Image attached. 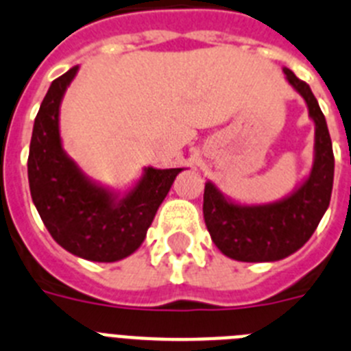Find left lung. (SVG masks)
I'll return each instance as SVG.
<instances>
[{"mask_svg":"<svg viewBox=\"0 0 351 351\" xmlns=\"http://www.w3.org/2000/svg\"><path fill=\"white\" fill-rule=\"evenodd\" d=\"M286 81L306 100L315 121V157L306 178L281 199L245 205L224 196L212 182L205 184L203 217L212 242L237 261H279L297 252L311 239L327 212L334 184V152L319 104L309 84L289 69Z\"/></svg>","mask_w":351,"mask_h":351,"instance_id":"left-lung-1","label":"left lung"}]
</instances>
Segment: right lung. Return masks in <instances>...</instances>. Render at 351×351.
I'll use <instances>...</instances> for the list:
<instances>
[{
    "label": "right lung",
    "mask_w": 351,
    "mask_h": 351,
    "mask_svg": "<svg viewBox=\"0 0 351 351\" xmlns=\"http://www.w3.org/2000/svg\"><path fill=\"white\" fill-rule=\"evenodd\" d=\"M77 70L75 65L54 79L40 104L29 143V193L47 231L65 251L112 263L145 242L158 206L185 167H145L123 193L84 175L60 136V108Z\"/></svg>",
    "instance_id": "obj_1"
}]
</instances>
